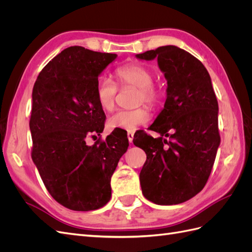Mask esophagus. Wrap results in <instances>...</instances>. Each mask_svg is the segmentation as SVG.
<instances>
[{"label": "esophagus", "instance_id": "obj_1", "mask_svg": "<svg viewBox=\"0 0 252 252\" xmlns=\"http://www.w3.org/2000/svg\"><path fill=\"white\" fill-rule=\"evenodd\" d=\"M133 135H134V133H133V132H130V131H129V132L127 133V138H128L129 143H132V141H133Z\"/></svg>", "mask_w": 252, "mask_h": 252}]
</instances>
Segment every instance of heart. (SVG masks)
<instances>
[{"mask_svg": "<svg viewBox=\"0 0 252 252\" xmlns=\"http://www.w3.org/2000/svg\"><path fill=\"white\" fill-rule=\"evenodd\" d=\"M114 75L121 86H132L139 89L138 102L149 106H155L158 102V94L154 85V74L139 64H128L119 67ZM118 88L108 77H100L96 81L95 96L98 105L103 110L109 111L113 108ZM149 120L147 109L138 108L133 110H118L107 120L110 129L134 131L140 126L146 124Z\"/></svg>", "mask_w": 252, "mask_h": 252, "instance_id": "heart-1", "label": "heart"}]
</instances>
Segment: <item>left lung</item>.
<instances>
[{"label": "left lung", "instance_id": "8db88e82", "mask_svg": "<svg viewBox=\"0 0 252 252\" xmlns=\"http://www.w3.org/2000/svg\"><path fill=\"white\" fill-rule=\"evenodd\" d=\"M135 58L157 59L167 80L164 108L150 126L161 136L142 133L133 139L147 156L140 173L142 192L158 205L181 204L204 188L220 143L210 75L199 60L173 45Z\"/></svg>", "mask_w": 252, "mask_h": 252}]
</instances>
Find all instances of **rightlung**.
<instances>
[{"label":"right lung","mask_w":252,"mask_h":252,"mask_svg":"<svg viewBox=\"0 0 252 252\" xmlns=\"http://www.w3.org/2000/svg\"><path fill=\"white\" fill-rule=\"evenodd\" d=\"M117 57L68 47L43 68L32 89V161L51 196L71 210H95L109 202L111 177L129 146L127 135L116 130L104 142L86 144L88 135L104 130L95 85Z\"/></svg>","instance_id":"1"}]
</instances>
